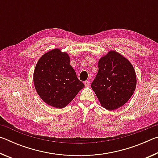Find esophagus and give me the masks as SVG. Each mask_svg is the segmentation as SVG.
Segmentation results:
<instances>
[{
  "mask_svg": "<svg viewBox=\"0 0 158 158\" xmlns=\"http://www.w3.org/2000/svg\"><path fill=\"white\" fill-rule=\"evenodd\" d=\"M84 84H85V86L88 87V86H89V85H90V82L89 81H85L84 82Z\"/></svg>",
  "mask_w": 158,
  "mask_h": 158,
  "instance_id": "esophagus-1",
  "label": "esophagus"
}]
</instances>
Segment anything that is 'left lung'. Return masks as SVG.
<instances>
[{
  "mask_svg": "<svg viewBox=\"0 0 158 158\" xmlns=\"http://www.w3.org/2000/svg\"><path fill=\"white\" fill-rule=\"evenodd\" d=\"M98 68L91 88L101 106L109 111L123 106L137 85L132 63L121 53L111 50L99 60Z\"/></svg>",
  "mask_w": 158,
  "mask_h": 158,
  "instance_id": "1",
  "label": "left lung"
}]
</instances>
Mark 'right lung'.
<instances>
[{
	"instance_id": "right-lung-1",
	"label": "right lung",
	"mask_w": 158,
	"mask_h": 158,
	"mask_svg": "<svg viewBox=\"0 0 158 158\" xmlns=\"http://www.w3.org/2000/svg\"><path fill=\"white\" fill-rule=\"evenodd\" d=\"M33 83L42 100L58 109L65 107L84 87L70 65L68 53L58 48L45 53L37 61Z\"/></svg>"
}]
</instances>
